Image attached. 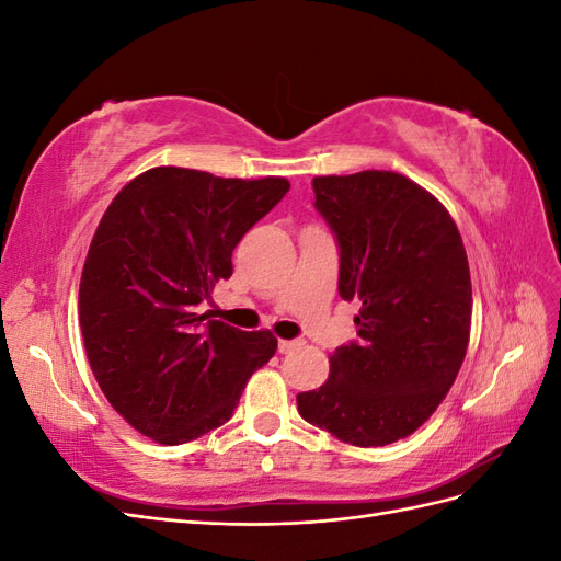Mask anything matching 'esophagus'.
Returning <instances> with one entry per match:
<instances>
[{"label":"esophagus","instance_id":"1","mask_svg":"<svg viewBox=\"0 0 561 561\" xmlns=\"http://www.w3.org/2000/svg\"><path fill=\"white\" fill-rule=\"evenodd\" d=\"M299 346H301V342H297V339H293V342H290V339H280V342H278V351L280 353H290V351H295Z\"/></svg>","mask_w":561,"mask_h":561}]
</instances>
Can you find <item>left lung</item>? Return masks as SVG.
Masks as SVG:
<instances>
[{
    "label": "left lung",
    "instance_id": "8db88e82",
    "mask_svg": "<svg viewBox=\"0 0 561 561\" xmlns=\"http://www.w3.org/2000/svg\"><path fill=\"white\" fill-rule=\"evenodd\" d=\"M336 233L339 295L360 301L358 342L297 396L304 421L353 447H383L423 426L449 393L470 342L472 285L449 210L393 171L313 178Z\"/></svg>",
    "mask_w": 561,
    "mask_h": 561
}]
</instances>
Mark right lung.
I'll return each instance as SVG.
<instances>
[{
	"instance_id": "add662e5",
	"label": "right lung",
	"mask_w": 561,
	"mask_h": 561,
	"mask_svg": "<svg viewBox=\"0 0 561 561\" xmlns=\"http://www.w3.org/2000/svg\"><path fill=\"white\" fill-rule=\"evenodd\" d=\"M290 190L285 178H217L159 165L114 196L79 283V322L95 381L130 426L182 445L227 423L254 369L278 348L198 313L231 276V252Z\"/></svg>"
}]
</instances>
